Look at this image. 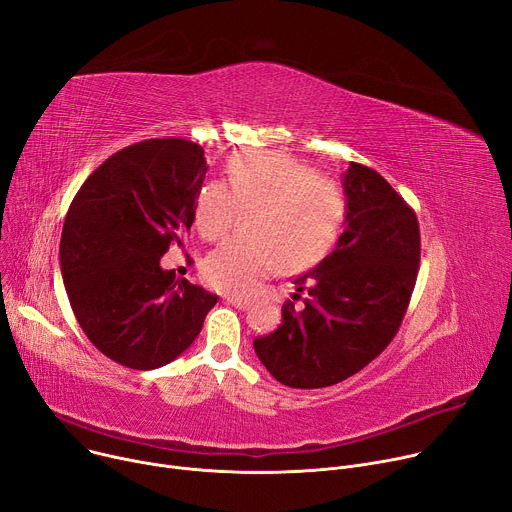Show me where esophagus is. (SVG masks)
<instances>
[{"mask_svg": "<svg viewBox=\"0 0 512 512\" xmlns=\"http://www.w3.org/2000/svg\"><path fill=\"white\" fill-rule=\"evenodd\" d=\"M224 300L239 310H247L251 306V302L247 298H239V296H224Z\"/></svg>", "mask_w": 512, "mask_h": 512, "instance_id": "esophagus-1", "label": "esophagus"}]
</instances>
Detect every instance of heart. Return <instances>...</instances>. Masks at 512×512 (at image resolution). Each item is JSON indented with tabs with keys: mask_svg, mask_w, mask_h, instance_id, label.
Segmentation results:
<instances>
[{
	"mask_svg": "<svg viewBox=\"0 0 512 512\" xmlns=\"http://www.w3.org/2000/svg\"><path fill=\"white\" fill-rule=\"evenodd\" d=\"M224 181H206L194 204V224L208 241L224 237L239 210H251V239H232L216 247L202 273L218 292L243 296L273 271L316 265L341 237L347 196L335 179L277 153L243 151L230 157Z\"/></svg>",
	"mask_w": 512,
	"mask_h": 512,
	"instance_id": "obj_1",
	"label": "heart"
}]
</instances>
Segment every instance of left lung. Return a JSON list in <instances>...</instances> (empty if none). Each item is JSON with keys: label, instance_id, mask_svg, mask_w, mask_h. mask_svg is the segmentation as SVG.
<instances>
[{"label": "left lung", "instance_id": "1", "mask_svg": "<svg viewBox=\"0 0 512 512\" xmlns=\"http://www.w3.org/2000/svg\"><path fill=\"white\" fill-rule=\"evenodd\" d=\"M343 188L347 226L335 251L296 277L280 327L253 341L269 374L290 388H327L374 361L396 337L416 284V212L361 163L351 161Z\"/></svg>", "mask_w": 512, "mask_h": 512}]
</instances>
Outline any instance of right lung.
<instances>
[{
  "mask_svg": "<svg viewBox=\"0 0 512 512\" xmlns=\"http://www.w3.org/2000/svg\"><path fill=\"white\" fill-rule=\"evenodd\" d=\"M204 149L149 138L108 157L73 198L61 273L87 339L130 369H155L188 349L218 296L161 269L183 247L206 175Z\"/></svg>",
  "mask_w": 512,
  "mask_h": 512,
  "instance_id": "obj_1",
  "label": "right lung"
}]
</instances>
